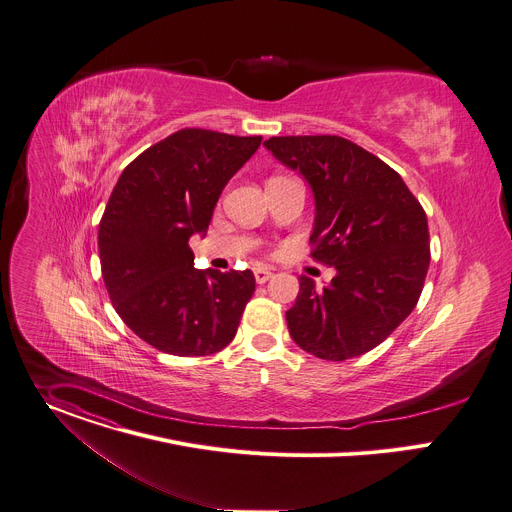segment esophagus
Returning <instances> with one entry per match:
<instances>
[{
	"instance_id": "1",
	"label": "esophagus",
	"mask_w": 512,
	"mask_h": 512,
	"mask_svg": "<svg viewBox=\"0 0 512 512\" xmlns=\"http://www.w3.org/2000/svg\"><path fill=\"white\" fill-rule=\"evenodd\" d=\"M273 271L269 267H255V282L257 284H265L267 280H271Z\"/></svg>"
}]
</instances>
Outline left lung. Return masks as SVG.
<instances>
[{
  "instance_id": "left-lung-1",
  "label": "left lung",
  "mask_w": 512,
  "mask_h": 512,
  "mask_svg": "<svg viewBox=\"0 0 512 512\" xmlns=\"http://www.w3.org/2000/svg\"><path fill=\"white\" fill-rule=\"evenodd\" d=\"M265 149L314 196L312 257L337 269L316 288L302 275L286 312L298 347L343 361L378 347L414 310L431 249L427 214L402 177L341 136H273Z\"/></svg>"
}]
</instances>
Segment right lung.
Returning <instances> with one entry per match:
<instances>
[{"mask_svg":"<svg viewBox=\"0 0 512 512\" xmlns=\"http://www.w3.org/2000/svg\"><path fill=\"white\" fill-rule=\"evenodd\" d=\"M259 145L183 128L138 155L112 190L98 232L104 284L126 327L163 353L212 355L237 335L255 275L196 269L190 239L206 235L224 185Z\"/></svg>","mask_w":512,"mask_h":512,"instance_id":"obj_1","label":"right lung"}]
</instances>
